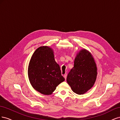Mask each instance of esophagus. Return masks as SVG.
Instances as JSON below:
<instances>
[{"label": "esophagus", "mask_w": 120, "mask_h": 120, "mask_svg": "<svg viewBox=\"0 0 120 120\" xmlns=\"http://www.w3.org/2000/svg\"><path fill=\"white\" fill-rule=\"evenodd\" d=\"M67 74H64V79H66V78H67Z\"/></svg>", "instance_id": "34e87169"}]
</instances>
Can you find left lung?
Instances as JSON below:
<instances>
[{
  "instance_id": "1",
  "label": "left lung",
  "mask_w": 120,
  "mask_h": 120,
  "mask_svg": "<svg viewBox=\"0 0 120 120\" xmlns=\"http://www.w3.org/2000/svg\"><path fill=\"white\" fill-rule=\"evenodd\" d=\"M97 71L92 54L86 49H82L75 58L74 67L67 76V82L74 93L78 95L85 94L93 86Z\"/></svg>"
}]
</instances>
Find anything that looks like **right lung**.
<instances>
[{"label": "right lung", "mask_w": 120, "mask_h": 120, "mask_svg": "<svg viewBox=\"0 0 120 120\" xmlns=\"http://www.w3.org/2000/svg\"><path fill=\"white\" fill-rule=\"evenodd\" d=\"M28 74L33 88L43 95L51 94L64 81L60 66L54 60L52 50L48 46L39 47L32 54Z\"/></svg>", "instance_id": "add662e5"}]
</instances>
